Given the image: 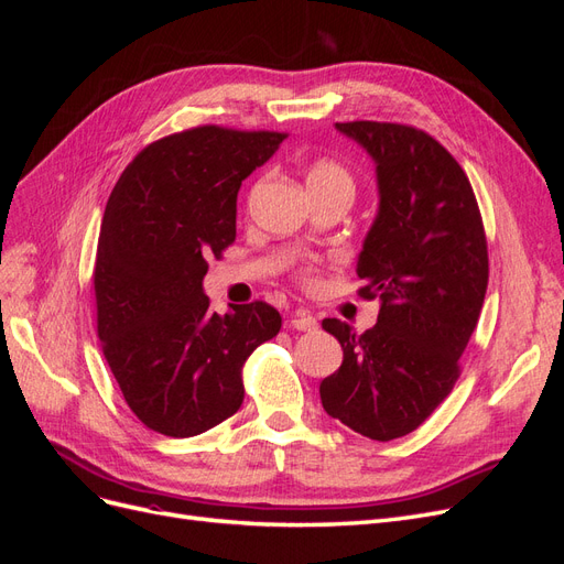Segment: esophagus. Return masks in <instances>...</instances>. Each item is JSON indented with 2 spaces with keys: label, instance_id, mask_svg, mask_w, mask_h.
Returning a JSON list of instances; mask_svg holds the SVG:
<instances>
[{
  "label": "esophagus",
  "instance_id": "esophagus-1",
  "mask_svg": "<svg viewBox=\"0 0 564 564\" xmlns=\"http://www.w3.org/2000/svg\"><path fill=\"white\" fill-rule=\"evenodd\" d=\"M289 324H292V327L299 332H315L317 329V319L308 311H296L292 315V319H289Z\"/></svg>",
  "mask_w": 564,
  "mask_h": 564
}]
</instances>
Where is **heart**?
<instances>
[{"label":"heart","mask_w":564,"mask_h":564,"mask_svg":"<svg viewBox=\"0 0 564 564\" xmlns=\"http://www.w3.org/2000/svg\"><path fill=\"white\" fill-rule=\"evenodd\" d=\"M308 187H348V191H352V176L340 164L329 162V160H319L311 166ZM303 282L305 284L315 282L311 270H303Z\"/></svg>","instance_id":"heart-1"}]
</instances>
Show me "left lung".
<instances>
[{
	"label": "left lung",
	"instance_id": "left-lung-1",
	"mask_svg": "<svg viewBox=\"0 0 564 564\" xmlns=\"http://www.w3.org/2000/svg\"><path fill=\"white\" fill-rule=\"evenodd\" d=\"M377 164L379 214L357 259L362 299H379L365 334L336 317L322 329L338 338L344 362L319 383L332 419L388 442L416 431L460 373L480 317L487 237L460 164L433 135L392 122H338Z\"/></svg>",
	"mask_w": 564,
	"mask_h": 564
}]
</instances>
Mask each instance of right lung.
<instances>
[{"label": "right lung", "instance_id": "right-lung-1", "mask_svg": "<svg viewBox=\"0 0 564 564\" xmlns=\"http://www.w3.org/2000/svg\"><path fill=\"white\" fill-rule=\"evenodd\" d=\"M286 133L195 127L150 143L119 176L98 235V338L131 412L150 431L193 437L245 400L247 357L282 327L256 301L209 308L207 259L235 242L237 193Z\"/></svg>", "mask_w": 564, "mask_h": 564}]
</instances>
